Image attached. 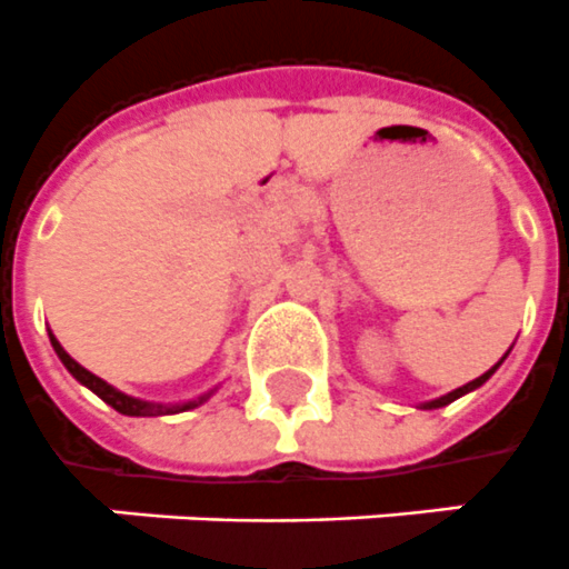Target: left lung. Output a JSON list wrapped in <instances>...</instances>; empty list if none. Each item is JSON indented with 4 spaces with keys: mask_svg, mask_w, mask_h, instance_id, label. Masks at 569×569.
Here are the masks:
<instances>
[{
    "mask_svg": "<svg viewBox=\"0 0 569 569\" xmlns=\"http://www.w3.org/2000/svg\"><path fill=\"white\" fill-rule=\"evenodd\" d=\"M499 363H502V361H499ZM499 363H497V367H499ZM497 367H490V370L485 372V376H479V379L467 381L465 388L452 390V393H447V397H440V399H431V402H426V406H422V408H443V406H449V402H456L458 397H465V393H470V390L481 388V385H485V381H488L490 376H493V372H497Z\"/></svg>",
    "mask_w": 569,
    "mask_h": 569,
    "instance_id": "8db88e82",
    "label": "left lung"
}]
</instances>
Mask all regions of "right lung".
Returning a JSON list of instances; mask_svg holds the SVG:
<instances>
[{
    "label": "right lung",
    "instance_id": "obj_1",
    "mask_svg": "<svg viewBox=\"0 0 569 569\" xmlns=\"http://www.w3.org/2000/svg\"><path fill=\"white\" fill-rule=\"evenodd\" d=\"M49 340H52L54 352H58V358L63 361V367L76 376V379L84 385V388H90L93 393H97L102 402H108V406L113 408V411L126 413V417H161V413H179V411H188V408H197L202 406L208 397H199L193 399V402H184V406H156V402H143V399H134V397H126V393H120L117 388H111L108 381H102L99 376H93L90 370H84L79 361H72L67 352H63V347L54 340V335H49Z\"/></svg>",
    "mask_w": 569,
    "mask_h": 569
}]
</instances>
